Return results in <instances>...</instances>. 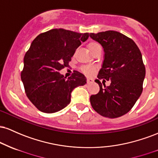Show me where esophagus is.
Returning a JSON list of instances; mask_svg holds the SVG:
<instances>
[{"label": "esophagus", "instance_id": "34e87169", "mask_svg": "<svg viewBox=\"0 0 158 158\" xmlns=\"http://www.w3.org/2000/svg\"><path fill=\"white\" fill-rule=\"evenodd\" d=\"M94 80L92 79H90V78H88V79H87V83H88V84H89V83H90V82H92V81H93Z\"/></svg>", "mask_w": 158, "mask_h": 158}]
</instances>
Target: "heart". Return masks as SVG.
I'll list each match as a JSON object with an SVG mask.
<instances>
[{"label":"heart","mask_w":158,"mask_h":158,"mask_svg":"<svg viewBox=\"0 0 158 158\" xmlns=\"http://www.w3.org/2000/svg\"><path fill=\"white\" fill-rule=\"evenodd\" d=\"M88 50H90V52L92 53V52H93L94 50H97V49L101 48V47L99 43L97 42V41H90L89 44H88ZM81 70L83 72V73L86 74V75L90 76L94 72V70H95V68H94V67L84 66V67H81Z\"/></svg>","instance_id":"obj_1"}]
</instances>
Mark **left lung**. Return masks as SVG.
I'll return each instance as SVG.
<instances>
[{
  "instance_id": "obj_1",
  "label": "left lung",
  "mask_w": 158,
  "mask_h": 158,
  "mask_svg": "<svg viewBox=\"0 0 158 158\" xmlns=\"http://www.w3.org/2000/svg\"><path fill=\"white\" fill-rule=\"evenodd\" d=\"M90 37L102 45L105 52L102 67L95 80L99 91L90 96V104L103 117H121L131 109L142 94L146 75L142 54L133 40L119 32L90 33ZM102 78L111 80L109 86H103L99 81Z\"/></svg>"
}]
</instances>
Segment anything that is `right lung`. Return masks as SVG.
<instances>
[{
	"label": "right lung",
	"instance_id": "right-lung-1",
	"mask_svg": "<svg viewBox=\"0 0 158 158\" xmlns=\"http://www.w3.org/2000/svg\"><path fill=\"white\" fill-rule=\"evenodd\" d=\"M88 37V32L60 28L41 33L32 41L21 77L27 97L39 110L52 114L63 109L70 102L72 90L86 83L77 70L68 79L59 71L69 66L76 50Z\"/></svg>",
	"mask_w": 158,
	"mask_h": 158
}]
</instances>
